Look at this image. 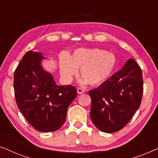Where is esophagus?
I'll return each instance as SVG.
<instances>
[{"mask_svg": "<svg viewBox=\"0 0 158 158\" xmlns=\"http://www.w3.org/2000/svg\"><path fill=\"white\" fill-rule=\"evenodd\" d=\"M85 90L84 89H82V88H78L77 89V93L78 94H83V93H85Z\"/></svg>", "mask_w": 158, "mask_h": 158, "instance_id": "obj_1", "label": "esophagus"}]
</instances>
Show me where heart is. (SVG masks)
Segmentation results:
<instances>
[{
	"label": "heart",
	"mask_w": 158,
	"mask_h": 158,
	"mask_svg": "<svg viewBox=\"0 0 158 158\" xmlns=\"http://www.w3.org/2000/svg\"><path fill=\"white\" fill-rule=\"evenodd\" d=\"M116 64V58L112 52L98 48H79L71 56L66 53L60 56L59 66L61 76L70 80L80 68V81L90 85L104 82L112 73Z\"/></svg>",
	"instance_id": "1"
}]
</instances>
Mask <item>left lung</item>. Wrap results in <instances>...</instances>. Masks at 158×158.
I'll return each mask as SVG.
<instances>
[{"label":"left lung","mask_w":158,"mask_h":158,"mask_svg":"<svg viewBox=\"0 0 158 158\" xmlns=\"http://www.w3.org/2000/svg\"><path fill=\"white\" fill-rule=\"evenodd\" d=\"M90 118L102 132L123 129L139 108L143 94L142 69L130 58L118 71L96 89L89 90Z\"/></svg>","instance_id":"1"}]
</instances>
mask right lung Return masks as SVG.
Instances as JSON below:
<instances>
[{
	"instance_id": "obj_1",
	"label": "right lung",
	"mask_w": 158,
	"mask_h": 158,
	"mask_svg": "<svg viewBox=\"0 0 158 158\" xmlns=\"http://www.w3.org/2000/svg\"><path fill=\"white\" fill-rule=\"evenodd\" d=\"M44 59L41 52H27L14 72V87L18 108L29 124L39 131L50 132L64 125L77 92L71 85H56L42 66Z\"/></svg>"
}]
</instances>
